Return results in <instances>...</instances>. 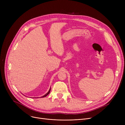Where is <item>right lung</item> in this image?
<instances>
[{
    "instance_id": "1",
    "label": "right lung",
    "mask_w": 125,
    "mask_h": 125,
    "mask_svg": "<svg viewBox=\"0 0 125 125\" xmlns=\"http://www.w3.org/2000/svg\"><path fill=\"white\" fill-rule=\"evenodd\" d=\"M50 91H51V88H50V89L49 90V92H48L47 93V94H46L45 95H44V96H42V97H46V96H47L48 95H49V94L50 93Z\"/></svg>"
}]
</instances>
